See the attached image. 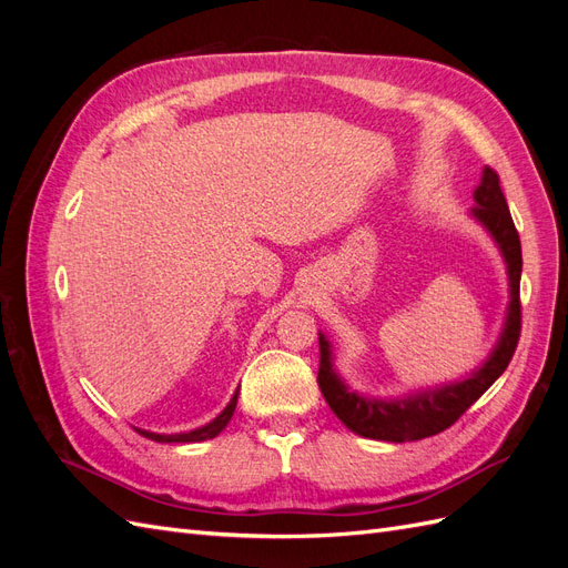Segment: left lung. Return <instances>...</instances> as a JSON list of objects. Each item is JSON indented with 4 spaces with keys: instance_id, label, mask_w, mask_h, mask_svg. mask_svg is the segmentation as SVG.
Wrapping results in <instances>:
<instances>
[{
    "instance_id": "1",
    "label": "left lung",
    "mask_w": 568,
    "mask_h": 568,
    "mask_svg": "<svg viewBox=\"0 0 568 568\" xmlns=\"http://www.w3.org/2000/svg\"><path fill=\"white\" fill-rule=\"evenodd\" d=\"M476 205L471 215L484 225L500 248L507 274H509V305L503 334L497 338L490 357L471 372L467 379L436 386L428 390H417L398 400H379L369 395H359L343 384L334 369V355L326 336L320 332V372L317 384L324 395L326 405L334 409V415L346 424L353 434L405 443L422 440L436 436L453 426L464 412H467L480 395H484L497 376H500L509 359L517 351L521 334V303H519V282H521V242L519 232L514 227V220L507 209V199L500 189V178L493 168H484V178L474 192Z\"/></svg>"
}]
</instances>
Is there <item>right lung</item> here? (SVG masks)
<instances>
[{"label": "right lung", "mask_w": 568, "mask_h": 568, "mask_svg": "<svg viewBox=\"0 0 568 568\" xmlns=\"http://www.w3.org/2000/svg\"><path fill=\"white\" fill-rule=\"evenodd\" d=\"M236 398H239V390L232 395L230 405L220 412V415L209 422L205 426H199L194 428V432H184V434H153V432H144V428H136L142 436L156 440V443H199V440H209V438H215L222 428H225L234 415V407H236Z\"/></svg>", "instance_id": "obj_1"}]
</instances>
